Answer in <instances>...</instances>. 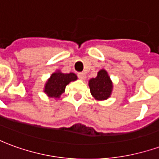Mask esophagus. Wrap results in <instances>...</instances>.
Here are the masks:
<instances>
[{"mask_svg": "<svg viewBox=\"0 0 159 159\" xmlns=\"http://www.w3.org/2000/svg\"><path fill=\"white\" fill-rule=\"evenodd\" d=\"M77 76H78V78L81 80H85L86 79V74L83 72H81V73H78L77 74Z\"/></svg>", "mask_w": 159, "mask_h": 159, "instance_id": "1", "label": "esophagus"}]
</instances>
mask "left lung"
<instances>
[{"label":"left lung","instance_id":"8db88e82","mask_svg":"<svg viewBox=\"0 0 159 159\" xmlns=\"http://www.w3.org/2000/svg\"><path fill=\"white\" fill-rule=\"evenodd\" d=\"M90 93L97 100H107L112 92V82L106 70H100L95 78L89 82Z\"/></svg>","mask_w":159,"mask_h":159}]
</instances>
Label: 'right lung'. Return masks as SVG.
Here are the masks:
<instances>
[{"instance_id":"add662e5","label":"right lung","mask_w":159,"mask_h":159,"mask_svg":"<svg viewBox=\"0 0 159 159\" xmlns=\"http://www.w3.org/2000/svg\"><path fill=\"white\" fill-rule=\"evenodd\" d=\"M77 76L76 74L70 73H62L59 70L52 73L44 87V92L48 97L59 98L65 92L66 85L70 82L76 81Z\"/></svg>"}]
</instances>
